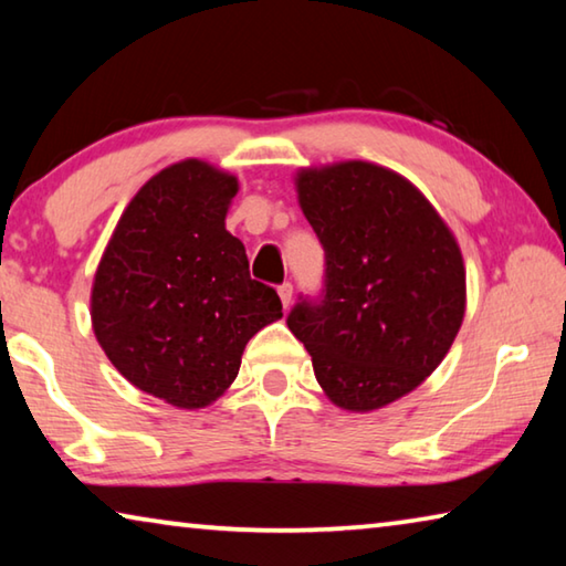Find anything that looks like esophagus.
Segmentation results:
<instances>
[{
    "label": "esophagus",
    "mask_w": 566,
    "mask_h": 566,
    "mask_svg": "<svg viewBox=\"0 0 566 566\" xmlns=\"http://www.w3.org/2000/svg\"><path fill=\"white\" fill-rule=\"evenodd\" d=\"M276 292H280V300L284 304V310H290V304H292V284L284 282Z\"/></svg>",
    "instance_id": "34e87169"
}]
</instances>
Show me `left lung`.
<instances>
[{"instance_id":"left-lung-1","label":"left lung","mask_w":566,"mask_h":566,"mask_svg":"<svg viewBox=\"0 0 566 566\" xmlns=\"http://www.w3.org/2000/svg\"><path fill=\"white\" fill-rule=\"evenodd\" d=\"M294 189L327 256V292L296 304L286 327L332 405L387 407L432 375L462 327V249L434 205L375 161L302 167Z\"/></svg>"}]
</instances>
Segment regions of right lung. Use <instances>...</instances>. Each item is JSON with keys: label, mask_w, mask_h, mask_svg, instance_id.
Returning <instances> with one entry per match:
<instances>
[{"label": "right lung", "mask_w": 566, "mask_h": 566, "mask_svg": "<svg viewBox=\"0 0 566 566\" xmlns=\"http://www.w3.org/2000/svg\"><path fill=\"white\" fill-rule=\"evenodd\" d=\"M232 171L181 159L124 207L97 264L92 329L114 369L177 409H205L232 387L247 342L282 319L272 286L249 276L227 232Z\"/></svg>", "instance_id": "1"}]
</instances>
